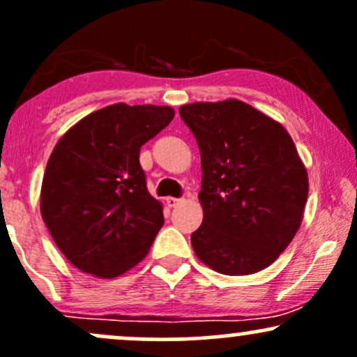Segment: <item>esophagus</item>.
Returning a JSON list of instances; mask_svg holds the SVG:
<instances>
[{"label": "esophagus", "instance_id": "esophagus-1", "mask_svg": "<svg viewBox=\"0 0 357 357\" xmlns=\"http://www.w3.org/2000/svg\"><path fill=\"white\" fill-rule=\"evenodd\" d=\"M181 202H183V199L173 198V196H169V198H166V204H167V206H169V208H176Z\"/></svg>", "mask_w": 357, "mask_h": 357}]
</instances>
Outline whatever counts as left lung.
Listing matches in <instances>:
<instances>
[{
	"instance_id": "left-lung-1",
	"label": "left lung",
	"mask_w": 357,
	"mask_h": 357,
	"mask_svg": "<svg viewBox=\"0 0 357 357\" xmlns=\"http://www.w3.org/2000/svg\"><path fill=\"white\" fill-rule=\"evenodd\" d=\"M202 154L196 257L223 275L267 268L304 218L307 169L280 122L236 99L179 107Z\"/></svg>"
}]
</instances>
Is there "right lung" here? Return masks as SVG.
<instances>
[{
  "label": "right lung",
  "mask_w": 357,
  "mask_h": 357,
  "mask_svg": "<svg viewBox=\"0 0 357 357\" xmlns=\"http://www.w3.org/2000/svg\"><path fill=\"white\" fill-rule=\"evenodd\" d=\"M173 117L166 105L119 102L85 116L56 142L40 211L73 267L114 278L149 253L165 218L147 191L139 153Z\"/></svg>",
  "instance_id": "right-lung-1"
}]
</instances>
